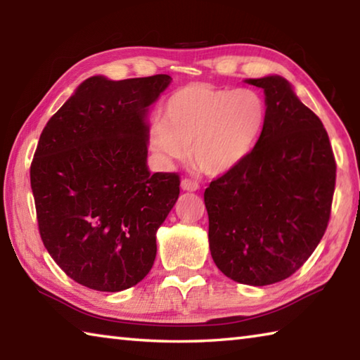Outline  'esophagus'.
Masks as SVG:
<instances>
[{
    "instance_id": "esophagus-1",
    "label": "esophagus",
    "mask_w": 360,
    "mask_h": 360,
    "mask_svg": "<svg viewBox=\"0 0 360 360\" xmlns=\"http://www.w3.org/2000/svg\"><path fill=\"white\" fill-rule=\"evenodd\" d=\"M198 182L197 181H193V179H182L181 181V188L182 191H188V192H195V191H198Z\"/></svg>"
}]
</instances>
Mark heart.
Returning a JSON list of instances; mask_svg holds the SVG:
<instances>
[{"instance_id":"1","label":"heart","mask_w":360,"mask_h":360,"mask_svg":"<svg viewBox=\"0 0 360 360\" xmlns=\"http://www.w3.org/2000/svg\"><path fill=\"white\" fill-rule=\"evenodd\" d=\"M265 122V103L249 89L188 84L169 96L163 120L150 125L149 144L162 162L186 160L203 173L222 174L245 160Z\"/></svg>"}]
</instances>
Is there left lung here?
Returning a JSON list of instances; mask_svg holds the SVG:
<instances>
[{"label":"left lung","mask_w":360,"mask_h":360,"mask_svg":"<svg viewBox=\"0 0 360 360\" xmlns=\"http://www.w3.org/2000/svg\"><path fill=\"white\" fill-rule=\"evenodd\" d=\"M264 89L265 122L245 160L205 191L210 249L225 276L249 285L283 281L318 248L330 219L337 163L321 119L279 76Z\"/></svg>","instance_id":"8db88e82"}]
</instances>
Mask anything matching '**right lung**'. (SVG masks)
<instances>
[{
	"instance_id": "add662e5",
	"label": "right lung",
	"mask_w": 360,
	"mask_h": 360,
	"mask_svg": "<svg viewBox=\"0 0 360 360\" xmlns=\"http://www.w3.org/2000/svg\"><path fill=\"white\" fill-rule=\"evenodd\" d=\"M169 82L89 77L41 133L30 168L41 240L85 288L129 289L154 265L155 233L181 181L148 169L146 115Z\"/></svg>"
}]
</instances>
